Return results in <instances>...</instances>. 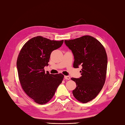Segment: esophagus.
<instances>
[{
	"label": "esophagus",
	"mask_w": 125,
	"mask_h": 125,
	"mask_svg": "<svg viewBox=\"0 0 125 125\" xmlns=\"http://www.w3.org/2000/svg\"><path fill=\"white\" fill-rule=\"evenodd\" d=\"M64 78L66 80H70V76H65Z\"/></svg>",
	"instance_id": "1"
}]
</instances>
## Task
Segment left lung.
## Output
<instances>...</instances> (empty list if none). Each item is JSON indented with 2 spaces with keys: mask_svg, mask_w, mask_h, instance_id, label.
I'll use <instances>...</instances> for the list:
<instances>
[{
  "mask_svg": "<svg viewBox=\"0 0 125 125\" xmlns=\"http://www.w3.org/2000/svg\"><path fill=\"white\" fill-rule=\"evenodd\" d=\"M65 44L73 54V67H83L81 77L71 78L77 84L73 94L80 102L88 103L98 95L105 82L107 56L105 48L90 35L65 40Z\"/></svg>",
  "mask_w": 125,
  "mask_h": 125,
  "instance_id": "left-lung-1",
  "label": "left lung"
}]
</instances>
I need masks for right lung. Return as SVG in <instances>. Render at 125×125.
I'll use <instances>...</instances> for the list:
<instances>
[{
	"label": "right lung",
	"mask_w": 125,
	"mask_h": 125,
	"mask_svg": "<svg viewBox=\"0 0 125 125\" xmlns=\"http://www.w3.org/2000/svg\"><path fill=\"white\" fill-rule=\"evenodd\" d=\"M63 40H51L41 36L25 43L19 54L17 67L20 84L26 94L35 103L43 105L54 96L62 83V74H52L44 70L48 66L53 51L62 46Z\"/></svg>",
	"instance_id": "obj_1"
}]
</instances>
